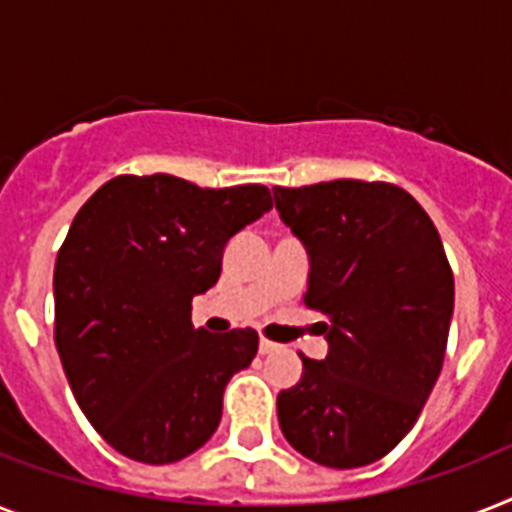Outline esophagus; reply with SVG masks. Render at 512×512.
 I'll return each mask as SVG.
<instances>
[{
	"instance_id": "1",
	"label": "esophagus",
	"mask_w": 512,
	"mask_h": 512,
	"mask_svg": "<svg viewBox=\"0 0 512 512\" xmlns=\"http://www.w3.org/2000/svg\"><path fill=\"white\" fill-rule=\"evenodd\" d=\"M281 350L276 342H270V339H265V336H260V355H270V352Z\"/></svg>"
}]
</instances>
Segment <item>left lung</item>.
I'll use <instances>...</instances> for the list:
<instances>
[{
    "mask_svg": "<svg viewBox=\"0 0 512 512\" xmlns=\"http://www.w3.org/2000/svg\"><path fill=\"white\" fill-rule=\"evenodd\" d=\"M276 210L305 242V305L328 315L326 360L278 394L286 442L313 463H376L413 429L447 350L455 278L439 231L386 181L276 186Z\"/></svg>",
    "mask_w": 512,
    "mask_h": 512,
    "instance_id": "8db88e82",
    "label": "left lung"
}]
</instances>
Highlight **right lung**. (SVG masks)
Returning <instances> with one entry per match:
<instances>
[{
  "label": "right lung",
  "mask_w": 512,
  "mask_h": 512,
  "mask_svg": "<svg viewBox=\"0 0 512 512\" xmlns=\"http://www.w3.org/2000/svg\"><path fill=\"white\" fill-rule=\"evenodd\" d=\"M270 207L263 184L202 189L155 173L110 178L78 210L54 263V344L112 450L165 465L215 434L257 331L194 328L191 299L218 281L228 239Z\"/></svg>",
  "instance_id": "obj_1"
}]
</instances>
